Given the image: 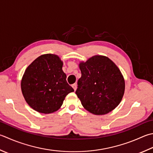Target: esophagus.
<instances>
[{
    "mask_svg": "<svg viewBox=\"0 0 153 153\" xmlns=\"http://www.w3.org/2000/svg\"><path fill=\"white\" fill-rule=\"evenodd\" d=\"M72 88H74V91L76 90V89H77V84H76V83H74V84L72 85Z\"/></svg>",
    "mask_w": 153,
    "mask_h": 153,
    "instance_id": "obj_1",
    "label": "esophagus"
}]
</instances>
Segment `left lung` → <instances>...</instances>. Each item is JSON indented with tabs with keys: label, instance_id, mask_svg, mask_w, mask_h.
Returning <instances> with one entry per match:
<instances>
[{
	"label": "left lung",
	"instance_id": "obj_1",
	"mask_svg": "<svg viewBox=\"0 0 153 153\" xmlns=\"http://www.w3.org/2000/svg\"><path fill=\"white\" fill-rule=\"evenodd\" d=\"M79 67L82 77L76 94L84 108L92 114L109 113L118 106L123 97L125 83L118 67L106 56L96 55Z\"/></svg>",
	"mask_w": 153,
	"mask_h": 153
}]
</instances>
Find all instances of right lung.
Returning a JSON list of instances; mask_svg holds the SVG:
<instances>
[{
  "instance_id": "1",
  "label": "right lung",
  "mask_w": 153,
  "mask_h": 153,
  "mask_svg": "<svg viewBox=\"0 0 153 153\" xmlns=\"http://www.w3.org/2000/svg\"><path fill=\"white\" fill-rule=\"evenodd\" d=\"M58 56L43 54L33 61L24 74L21 89L26 103L39 113L58 111L66 95L74 90L68 85Z\"/></svg>"
}]
</instances>
